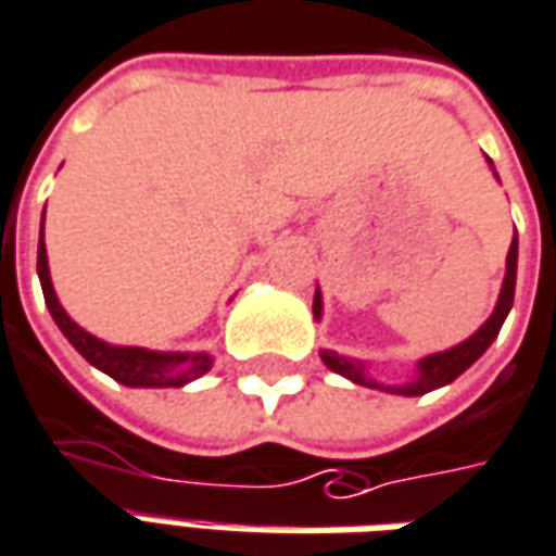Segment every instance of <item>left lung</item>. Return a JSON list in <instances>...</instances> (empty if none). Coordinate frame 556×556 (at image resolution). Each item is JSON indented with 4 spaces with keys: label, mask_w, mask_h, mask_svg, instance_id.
Here are the masks:
<instances>
[{
    "label": "left lung",
    "mask_w": 556,
    "mask_h": 556,
    "mask_svg": "<svg viewBox=\"0 0 556 556\" xmlns=\"http://www.w3.org/2000/svg\"><path fill=\"white\" fill-rule=\"evenodd\" d=\"M488 165L494 168L491 159H488ZM496 180H500V177H496ZM515 277H518V231H515V240H511V247H508L506 277H503V289H500V298H496L494 313H491L479 331L472 333V337H467L464 343L452 345V349H445V352H433V355H427V358L418 361V364H415V376L409 382H403V386H382V382H376L370 372H367V364H364V361L345 358V355H337L331 349H321V361H325L328 370L340 372V376H345V379L355 382V386L379 388V391L400 394V397H421L427 391H437V388L454 382L464 370H469V367L488 352V345L494 343L496 333L503 328V321H506L508 309H511V301H515ZM313 316L321 318V291L318 289L316 298H313Z\"/></svg>",
    "instance_id": "1"
}]
</instances>
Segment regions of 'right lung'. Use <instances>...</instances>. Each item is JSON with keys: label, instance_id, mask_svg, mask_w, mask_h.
I'll return each mask as SVG.
<instances>
[{"label": "right lung", "instance_id": "1", "mask_svg": "<svg viewBox=\"0 0 556 556\" xmlns=\"http://www.w3.org/2000/svg\"><path fill=\"white\" fill-rule=\"evenodd\" d=\"M38 279H41V291H45V304H48L56 328L65 333V340L75 345L96 370L108 372L119 386L184 388L213 367V355H207V352H153V349H141V345L104 343L99 337L84 331L75 318L62 309L53 282H50L45 216H41V240H38Z\"/></svg>", "mask_w": 556, "mask_h": 556}]
</instances>
